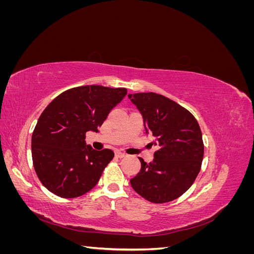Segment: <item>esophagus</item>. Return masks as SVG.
I'll return each instance as SVG.
<instances>
[{"label":"esophagus","instance_id":"34e87169","mask_svg":"<svg viewBox=\"0 0 254 254\" xmlns=\"http://www.w3.org/2000/svg\"><path fill=\"white\" fill-rule=\"evenodd\" d=\"M115 156H117L118 158H124L126 155H125L124 152H122V151L118 150V151H115Z\"/></svg>","mask_w":254,"mask_h":254}]
</instances>
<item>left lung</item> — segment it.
I'll list each match as a JSON object with an SVG mask.
<instances>
[{
	"mask_svg": "<svg viewBox=\"0 0 254 254\" xmlns=\"http://www.w3.org/2000/svg\"><path fill=\"white\" fill-rule=\"evenodd\" d=\"M143 117L144 128L158 147L150 163L142 158L141 170L130 179L146 200H175L191 187L203 159L202 133L194 115L172 99L153 92L128 94Z\"/></svg>",
	"mask_w": 254,
	"mask_h": 254,
	"instance_id": "1",
	"label": "left lung"
}]
</instances>
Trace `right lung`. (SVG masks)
Listing matches in <instances>:
<instances>
[{"mask_svg":"<svg viewBox=\"0 0 254 254\" xmlns=\"http://www.w3.org/2000/svg\"><path fill=\"white\" fill-rule=\"evenodd\" d=\"M125 88L82 86L59 94L44 109L32 136L35 171L53 194L76 198L93 189L113 159L111 149L95 150L86 132L98 131Z\"/></svg>","mask_w":254,"mask_h":254,"instance_id":"right-lung-1","label":"right lung"}]
</instances>
